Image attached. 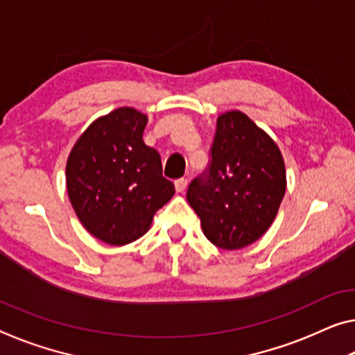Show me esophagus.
Instances as JSON below:
<instances>
[{
  "label": "esophagus",
  "instance_id": "obj_1",
  "mask_svg": "<svg viewBox=\"0 0 355 355\" xmlns=\"http://www.w3.org/2000/svg\"><path fill=\"white\" fill-rule=\"evenodd\" d=\"M174 187H176V192L182 193L187 189V181L185 179H178V181H174Z\"/></svg>",
  "mask_w": 355,
  "mask_h": 355
}]
</instances>
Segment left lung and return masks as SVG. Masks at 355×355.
Here are the masks:
<instances>
[{"label":"left lung","instance_id":"left-lung-1","mask_svg":"<svg viewBox=\"0 0 355 355\" xmlns=\"http://www.w3.org/2000/svg\"><path fill=\"white\" fill-rule=\"evenodd\" d=\"M279 147L241 111L217 117L211 160L187 189L205 236L227 250L246 248L268 230L286 193Z\"/></svg>","mask_w":355,"mask_h":355}]
</instances>
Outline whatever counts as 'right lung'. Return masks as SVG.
Returning a JSON list of instances; mask_svg holds the SVG:
<instances>
[{
    "label": "right lung",
    "instance_id": "1",
    "mask_svg": "<svg viewBox=\"0 0 355 355\" xmlns=\"http://www.w3.org/2000/svg\"><path fill=\"white\" fill-rule=\"evenodd\" d=\"M147 116L119 107L80 135L67 162V189L85 230L123 246L149 230L154 214L174 195L162 176L159 152L146 146Z\"/></svg>",
    "mask_w": 355,
    "mask_h": 355
}]
</instances>
